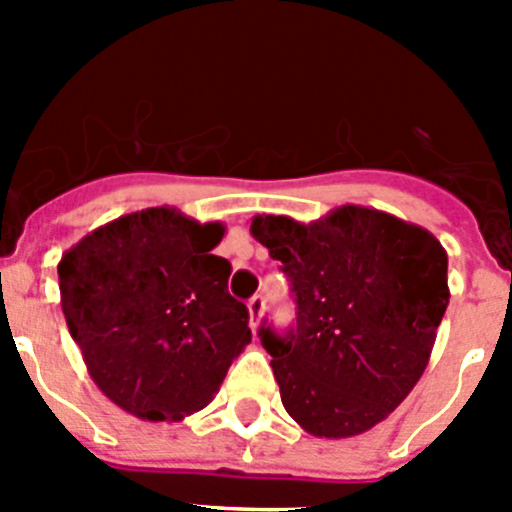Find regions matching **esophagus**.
<instances>
[{
    "mask_svg": "<svg viewBox=\"0 0 512 512\" xmlns=\"http://www.w3.org/2000/svg\"><path fill=\"white\" fill-rule=\"evenodd\" d=\"M264 295H253L251 300H248V318H251V328H256L261 320V315H264Z\"/></svg>",
    "mask_w": 512,
    "mask_h": 512,
    "instance_id": "obj_1",
    "label": "esophagus"
}]
</instances>
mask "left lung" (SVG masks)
I'll return each mask as SVG.
<instances>
[{
	"mask_svg": "<svg viewBox=\"0 0 512 512\" xmlns=\"http://www.w3.org/2000/svg\"><path fill=\"white\" fill-rule=\"evenodd\" d=\"M251 233L282 261L297 305V328L259 330L284 410L318 438L382 423L425 372L449 305L436 235L359 205L310 225L256 215Z\"/></svg>",
	"mask_w": 512,
	"mask_h": 512,
	"instance_id": "8db88e82",
	"label": "left lung"
}]
</instances>
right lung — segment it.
<instances>
[{
	"instance_id": "1",
	"label": "right lung",
	"mask_w": 512,
	"mask_h": 512,
	"mask_svg": "<svg viewBox=\"0 0 512 512\" xmlns=\"http://www.w3.org/2000/svg\"><path fill=\"white\" fill-rule=\"evenodd\" d=\"M223 235V223L148 207L61 256L71 338L94 384L125 413L179 423L210 405L251 343L246 305L228 292L230 261L212 253Z\"/></svg>"
}]
</instances>
